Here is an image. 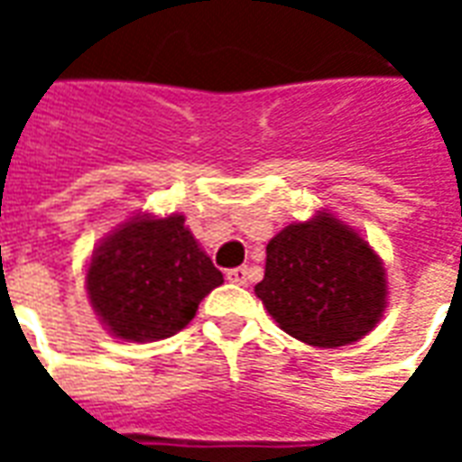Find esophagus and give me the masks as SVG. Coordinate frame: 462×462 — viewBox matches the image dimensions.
<instances>
[{"label": "esophagus", "mask_w": 462, "mask_h": 462, "mask_svg": "<svg viewBox=\"0 0 462 462\" xmlns=\"http://www.w3.org/2000/svg\"><path fill=\"white\" fill-rule=\"evenodd\" d=\"M225 277L230 282H235V284H247V282H250V267H235V270H227Z\"/></svg>", "instance_id": "esophagus-1"}]
</instances>
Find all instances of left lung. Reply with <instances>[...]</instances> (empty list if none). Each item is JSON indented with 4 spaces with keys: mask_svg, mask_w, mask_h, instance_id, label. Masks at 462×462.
<instances>
[{
    "mask_svg": "<svg viewBox=\"0 0 462 462\" xmlns=\"http://www.w3.org/2000/svg\"><path fill=\"white\" fill-rule=\"evenodd\" d=\"M254 294L290 337L334 348L376 327L386 307V272L358 232L319 212L272 237Z\"/></svg>",
    "mask_w": 462,
    "mask_h": 462,
    "instance_id": "obj_1",
    "label": "left lung"
}]
</instances>
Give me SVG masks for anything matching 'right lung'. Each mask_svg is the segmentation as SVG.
<instances>
[{"mask_svg":"<svg viewBox=\"0 0 462 462\" xmlns=\"http://www.w3.org/2000/svg\"><path fill=\"white\" fill-rule=\"evenodd\" d=\"M222 272L195 242L182 215H138L96 247L86 291L118 339L158 341L188 327Z\"/></svg>","mask_w":462,"mask_h":462,"instance_id":"1","label":"right lung"}]
</instances>
